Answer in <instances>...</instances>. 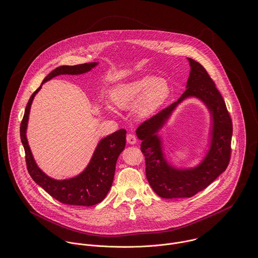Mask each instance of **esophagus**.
<instances>
[{"label": "esophagus", "instance_id": "esophagus-1", "mask_svg": "<svg viewBox=\"0 0 258 258\" xmlns=\"http://www.w3.org/2000/svg\"><path fill=\"white\" fill-rule=\"evenodd\" d=\"M126 140H127V143H129L131 145H134L137 142V139H136L135 135H133V134H128L126 137Z\"/></svg>", "mask_w": 258, "mask_h": 258}]
</instances>
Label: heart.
I'll return each mask as SVG.
<instances>
[{"label": "heart", "instance_id": "b5f03b06", "mask_svg": "<svg viewBox=\"0 0 258 258\" xmlns=\"http://www.w3.org/2000/svg\"><path fill=\"white\" fill-rule=\"evenodd\" d=\"M170 94V86L163 78L145 75L112 87V103L121 109L134 110L141 118L152 116L166 101Z\"/></svg>", "mask_w": 258, "mask_h": 258}]
</instances>
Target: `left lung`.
<instances>
[{
    "label": "left lung",
    "instance_id": "1",
    "mask_svg": "<svg viewBox=\"0 0 258 258\" xmlns=\"http://www.w3.org/2000/svg\"><path fill=\"white\" fill-rule=\"evenodd\" d=\"M187 60L190 72L186 89L182 96L178 101L143 122L136 130L137 137L142 141L141 151L145 156L148 182L153 190L164 199L195 196L224 172L230 160L232 122L225 102L205 68L191 58ZM188 97L200 99L210 111L212 120L210 149L198 166L178 169L165 160L157 132L175 107Z\"/></svg>",
    "mask_w": 258,
    "mask_h": 258
}]
</instances>
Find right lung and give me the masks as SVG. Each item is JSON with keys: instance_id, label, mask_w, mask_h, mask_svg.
I'll return each mask as SVG.
<instances>
[{"instance_id": "right-lung-1", "label": "right lung", "mask_w": 258, "mask_h": 258, "mask_svg": "<svg viewBox=\"0 0 258 258\" xmlns=\"http://www.w3.org/2000/svg\"><path fill=\"white\" fill-rule=\"evenodd\" d=\"M98 62L77 66H62L53 70L43 80L41 85L51 78L61 74H85L95 68ZM41 85L32 94L21 123V140L26 153L28 171L33 180L52 198L62 204L90 207L102 202L110 189L115 174V167L120 153L126 145V130L120 129L101 139L93 156L82 173L67 180H54L45 175L33 157L27 139V127L31 105Z\"/></svg>"}]
</instances>
